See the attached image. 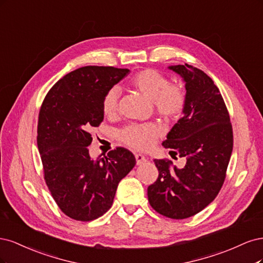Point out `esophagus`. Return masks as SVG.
Wrapping results in <instances>:
<instances>
[{"label": "esophagus", "mask_w": 263, "mask_h": 263, "mask_svg": "<svg viewBox=\"0 0 263 263\" xmlns=\"http://www.w3.org/2000/svg\"><path fill=\"white\" fill-rule=\"evenodd\" d=\"M135 159H137V165H142L146 162V157L142 154H135Z\"/></svg>", "instance_id": "34e87169"}]
</instances>
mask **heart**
<instances>
[{
	"instance_id": "heart-1",
	"label": "heart",
	"mask_w": 263,
	"mask_h": 263,
	"mask_svg": "<svg viewBox=\"0 0 263 263\" xmlns=\"http://www.w3.org/2000/svg\"><path fill=\"white\" fill-rule=\"evenodd\" d=\"M130 85L141 94L152 99L159 116L165 119H175L179 117L185 106V94L176 84H168L165 75L155 70L146 69L135 74ZM119 89L112 87L107 91L103 100V111L112 116L118 107ZM160 128L154 123H133L120 132V140L132 148L145 151L155 144L159 137Z\"/></svg>"
}]
</instances>
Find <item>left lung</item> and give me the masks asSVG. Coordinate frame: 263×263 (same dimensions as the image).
<instances>
[{
    "mask_svg": "<svg viewBox=\"0 0 263 263\" xmlns=\"http://www.w3.org/2000/svg\"><path fill=\"white\" fill-rule=\"evenodd\" d=\"M185 88L183 116L163 142L171 155L185 158L183 167L154 159L157 180L148 185L151 206L174 219L196 215L213 201L224 183L233 152V129L224 99L213 80L192 65H172Z\"/></svg>",
    "mask_w": 263,
    "mask_h": 263,
    "instance_id": "left-lung-1",
    "label": "left lung"
}]
</instances>
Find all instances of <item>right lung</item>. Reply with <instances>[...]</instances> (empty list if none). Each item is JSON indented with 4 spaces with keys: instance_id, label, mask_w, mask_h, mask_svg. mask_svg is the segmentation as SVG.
<instances>
[{
    "instance_id": "right-lung-1",
    "label": "right lung",
    "mask_w": 263,
    "mask_h": 263,
    "mask_svg": "<svg viewBox=\"0 0 263 263\" xmlns=\"http://www.w3.org/2000/svg\"><path fill=\"white\" fill-rule=\"evenodd\" d=\"M114 66H83L48 91L38 119L37 144L45 180L58 206L76 221L88 222L111 208L118 184L135 166L129 149L117 147L92 159L90 130L104 120L107 91L129 74Z\"/></svg>"
}]
</instances>
